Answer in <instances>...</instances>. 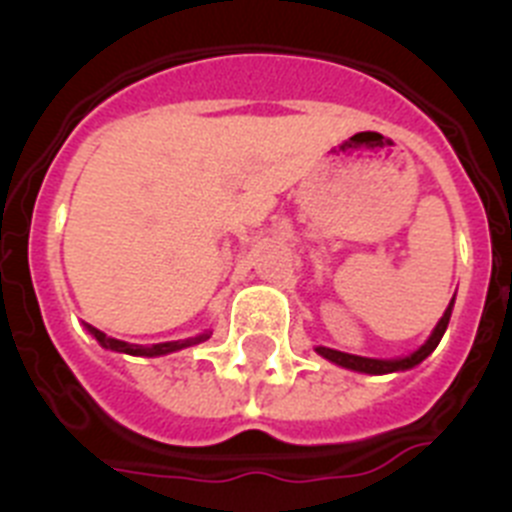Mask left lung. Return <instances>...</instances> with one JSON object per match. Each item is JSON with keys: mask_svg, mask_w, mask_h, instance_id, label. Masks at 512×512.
I'll list each match as a JSON object with an SVG mask.
<instances>
[{"mask_svg": "<svg viewBox=\"0 0 512 512\" xmlns=\"http://www.w3.org/2000/svg\"><path fill=\"white\" fill-rule=\"evenodd\" d=\"M451 307H454V300L449 302V307H446V312H443V318L436 323L431 338H428V341H425L418 351H413L410 356H402V359H366V356L343 354V351H333V348H325V346H318L315 351H318L323 359L333 361V364L343 366V369H354V372H364V374L405 372V369H413V366H418L425 356H431L433 351H436V346L441 343L443 333H446V328H449Z\"/></svg>", "mask_w": 512, "mask_h": 512, "instance_id": "obj_1", "label": "left lung"}]
</instances>
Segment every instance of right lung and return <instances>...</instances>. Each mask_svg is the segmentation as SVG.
Returning a JSON list of instances; mask_svg holds the SVG:
<instances>
[{
	"instance_id": "1",
	"label": "right lung",
	"mask_w": 512,
	"mask_h": 512,
	"mask_svg": "<svg viewBox=\"0 0 512 512\" xmlns=\"http://www.w3.org/2000/svg\"><path fill=\"white\" fill-rule=\"evenodd\" d=\"M87 330L92 333L94 338L99 341L102 348H110V351H120V354H130V356H164V354H174V351H182L187 346H197V343L207 341L212 336L210 330L200 333V336L194 338H184V341H169V343H153V346H138V343H125L117 341V338H110L107 333L97 330L94 325H87Z\"/></svg>"
}]
</instances>
